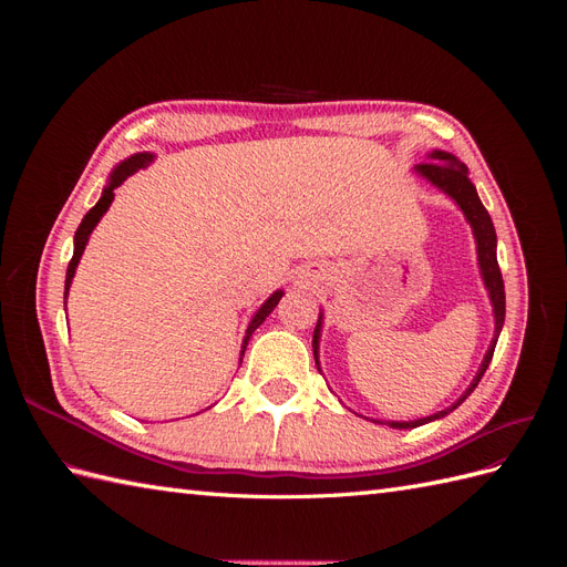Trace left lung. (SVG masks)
<instances>
[{
  "label": "left lung",
  "mask_w": 567,
  "mask_h": 567,
  "mask_svg": "<svg viewBox=\"0 0 567 567\" xmlns=\"http://www.w3.org/2000/svg\"><path fill=\"white\" fill-rule=\"evenodd\" d=\"M427 161L416 165L414 167V175L425 179L427 184H433L435 188H440V192L444 196H450L456 208L463 213V217H466V221L473 229V238H475V250H477V267H480V277H483V284H485V290L489 296V302H492V315H494V338L489 342V348L483 357V364H480L475 379L471 381V385L466 388V392L461 394V398L447 406L437 411V414H431L425 419H414V421H381V419H371L373 423H385L390 427H398V431H409V427H419V425H425L431 421H437V419H444L447 414H452V411L468 398V394L477 388L480 379H483L489 362H492V354H494V348H496V340H499V333L504 329V317H506V293H504V279H502V271H499V262H496V231H494V225H492V217L489 213L485 210L483 200H480L477 192L473 182L468 179V167L463 165L456 156H452V153L447 151H431L425 156ZM321 326H323V315L319 312V321H317V329H315V338H312V348H315V362L319 367V338H321Z\"/></svg>",
  "instance_id": "obj_1"
}]
</instances>
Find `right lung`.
<instances>
[{
    "label": "right lung",
    "instance_id": "right-lung-1",
    "mask_svg": "<svg viewBox=\"0 0 567 567\" xmlns=\"http://www.w3.org/2000/svg\"><path fill=\"white\" fill-rule=\"evenodd\" d=\"M153 161H156V156H153V153L142 151V153H134V156H130V158H125V161H120V163L113 167V173H111V177H109V182H106V186H104V192H101V198L96 200L94 208L82 217L80 227H78V231H75V238H73V260L68 262V271H65V293H63L65 300H68V290H71V284H73V277H75V269H78V265H80V257H82V252H84V246H87V241H90V234H92L94 227L99 225V219L106 215V210L111 208V203H113V198H115L113 192H115V188H117L120 184H123L130 175H134L136 169L148 167ZM281 296H284L281 288L274 290V293L260 305V310H257V312L252 315V319H250V323H248V329H246V336H244V342H241V359H244V352H246V346H248L250 336L255 333L257 326H260V323L271 315L274 307L279 305Z\"/></svg>",
    "mask_w": 567,
    "mask_h": 567
}]
</instances>
